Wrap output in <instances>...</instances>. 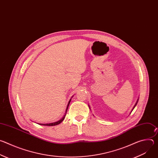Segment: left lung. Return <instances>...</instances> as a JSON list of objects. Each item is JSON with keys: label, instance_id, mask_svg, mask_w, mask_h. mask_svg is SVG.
<instances>
[{"label": "left lung", "instance_id": "left-lung-1", "mask_svg": "<svg viewBox=\"0 0 158 158\" xmlns=\"http://www.w3.org/2000/svg\"><path fill=\"white\" fill-rule=\"evenodd\" d=\"M138 100H139V99H138V101H137V102H136V104H135V105H134V107H133V109H132V110H133V109H134V107H136V105H137V104H138Z\"/></svg>", "mask_w": 158, "mask_h": 158}]
</instances>
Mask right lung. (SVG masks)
Returning <instances> with one entry per match:
<instances>
[{"label":"right lung","instance_id":"add662e5","mask_svg":"<svg viewBox=\"0 0 158 158\" xmlns=\"http://www.w3.org/2000/svg\"><path fill=\"white\" fill-rule=\"evenodd\" d=\"M71 101V99H70L69 102H68V104H67V108H66V111H65V115L63 116V118H62L60 120H59V121H57V122H55V123H49V124H40V125H43V126H56V125H58V124H59L60 123H62V121H63V120L64 119V118H65V114H66V113H67V109H68V107H69V104H70Z\"/></svg>","mask_w":158,"mask_h":158}]
</instances>
